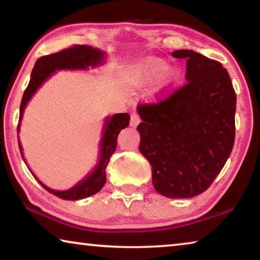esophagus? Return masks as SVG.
I'll return each mask as SVG.
<instances>
[{"label":"esophagus","mask_w":260,"mask_h":260,"mask_svg":"<svg viewBox=\"0 0 260 260\" xmlns=\"http://www.w3.org/2000/svg\"><path fill=\"white\" fill-rule=\"evenodd\" d=\"M129 122H131L132 127H136L141 122V118L139 116V113L136 112L135 110H134V111L131 112V121Z\"/></svg>","instance_id":"obj_1"}]
</instances>
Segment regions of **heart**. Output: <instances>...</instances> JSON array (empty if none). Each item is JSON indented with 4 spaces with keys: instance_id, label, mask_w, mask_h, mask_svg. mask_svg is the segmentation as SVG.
Listing matches in <instances>:
<instances>
[{
    "instance_id": "obj_1",
    "label": "heart",
    "mask_w": 260,
    "mask_h": 260,
    "mask_svg": "<svg viewBox=\"0 0 260 260\" xmlns=\"http://www.w3.org/2000/svg\"><path fill=\"white\" fill-rule=\"evenodd\" d=\"M167 70V63L165 60L159 58H148L144 63L139 68L138 74H136V85L138 86H148L151 83L156 82L164 72ZM178 72L175 70H172L167 74V83L172 85V83L178 79Z\"/></svg>"
}]
</instances>
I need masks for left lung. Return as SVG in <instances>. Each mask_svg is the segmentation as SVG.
I'll return each mask as SVG.
<instances>
[{
  "instance_id": "left-lung-1",
  "label": "left lung",
  "mask_w": 260,
  "mask_h": 260,
  "mask_svg": "<svg viewBox=\"0 0 260 260\" xmlns=\"http://www.w3.org/2000/svg\"><path fill=\"white\" fill-rule=\"evenodd\" d=\"M183 86L152 103H141L140 152L150 162L153 187L170 199L204 192L225 166L235 141L236 95L227 70L192 50Z\"/></svg>"
}]
</instances>
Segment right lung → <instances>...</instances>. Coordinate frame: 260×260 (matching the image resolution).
Listing matches in <instances>:
<instances>
[{"label": "right lung", "instance_id": "obj_1", "mask_svg": "<svg viewBox=\"0 0 260 260\" xmlns=\"http://www.w3.org/2000/svg\"><path fill=\"white\" fill-rule=\"evenodd\" d=\"M104 52L98 49H94L93 47L78 45L67 48V49H63L58 52H55V54L40 57V58L35 61V65L32 70V74H30L29 83L24 91L23 99H21L19 110V122L18 126H17V132H19L20 119L21 117H23V112L26 104H27L29 99L32 98V95L37 91L38 88L42 85L43 81L49 78L56 70L86 69L89 67V65H96L100 63V61L102 60ZM129 118L131 117L128 113H117L114 114V116L108 118L107 121H105V128L102 142H101L100 164L93 172L88 175L86 179H83L81 182H79L77 186H74L73 188L65 191H56L45 186V184L39 181L37 178L35 179L38 180L39 183H40L46 190L63 200H81L99 192L101 189L103 188L105 180H107L105 169H107L110 157L112 156V153L117 148L118 134L120 133L121 129H124L125 127L129 125ZM18 146L21 156H23V150H21L20 143Z\"/></svg>", "mask_w": 260, "mask_h": 260}]
</instances>
